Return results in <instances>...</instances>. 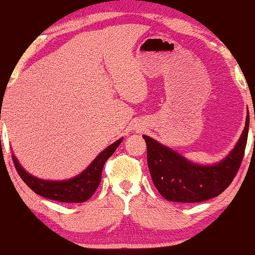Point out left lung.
I'll return each mask as SVG.
<instances>
[{"instance_id": "obj_1", "label": "left lung", "mask_w": 255, "mask_h": 255, "mask_svg": "<svg viewBox=\"0 0 255 255\" xmlns=\"http://www.w3.org/2000/svg\"><path fill=\"white\" fill-rule=\"evenodd\" d=\"M250 116L238 144L215 165H200L187 160L176 151L144 135L147 164L152 181L163 198L175 203H201L218 197L229 187L239 171L247 145Z\"/></svg>"}]
</instances>
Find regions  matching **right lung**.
<instances>
[{
    "instance_id": "1",
    "label": "right lung",
    "mask_w": 255,
    "mask_h": 255,
    "mask_svg": "<svg viewBox=\"0 0 255 255\" xmlns=\"http://www.w3.org/2000/svg\"><path fill=\"white\" fill-rule=\"evenodd\" d=\"M121 141L122 137L108 146L81 174L66 181H48L32 176L22 169L14 154L11 157L19 176L38 195L61 203H84L89 200L98 188L105 162L116 151Z\"/></svg>"
}]
</instances>
